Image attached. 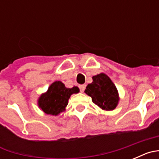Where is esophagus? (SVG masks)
I'll use <instances>...</instances> for the list:
<instances>
[{
	"mask_svg": "<svg viewBox=\"0 0 159 159\" xmlns=\"http://www.w3.org/2000/svg\"><path fill=\"white\" fill-rule=\"evenodd\" d=\"M80 92H84V89H85V88H86V85L85 84H82V85H80Z\"/></svg>",
	"mask_w": 159,
	"mask_h": 159,
	"instance_id": "obj_1",
	"label": "esophagus"
}]
</instances>
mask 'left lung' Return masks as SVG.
<instances>
[{
	"label": "left lung",
	"mask_w": 159,
	"mask_h": 159,
	"mask_svg": "<svg viewBox=\"0 0 159 159\" xmlns=\"http://www.w3.org/2000/svg\"><path fill=\"white\" fill-rule=\"evenodd\" d=\"M92 80V83L88 84L84 92L92 97V102L102 110L116 109L119 102V95L111 80L104 73L94 75Z\"/></svg>",
	"instance_id": "obj_1"
}]
</instances>
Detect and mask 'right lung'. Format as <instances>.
<instances>
[{
	"label": "right lung",
	"instance_id": "1",
	"mask_svg": "<svg viewBox=\"0 0 159 159\" xmlns=\"http://www.w3.org/2000/svg\"><path fill=\"white\" fill-rule=\"evenodd\" d=\"M78 92L80 89L77 87L67 88L61 81H55L38 98L37 104L45 114L57 116L66 110L71 95Z\"/></svg>",
	"mask_w": 159,
	"mask_h": 159
}]
</instances>
